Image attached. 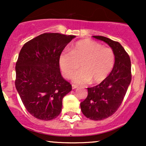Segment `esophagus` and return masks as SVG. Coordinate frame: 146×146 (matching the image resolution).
<instances>
[{"label":"esophagus","instance_id":"34e87169","mask_svg":"<svg viewBox=\"0 0 146 146\" xmlns=\"http://www.w3.org/2000/svg\"><path fill=\"white\" fill-rule=\"evenodd\" d=\"M78 88V86H76V85H74V84H72V88L73 89H75V88Z\"/></svg>","mask_w":146,"mask_h":146}]
</instances>
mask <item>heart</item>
Here are the masks:
<instances>
[{
  "mask_svg": "<svg viewBox=\"0 0 146 146\" xmlns=\"http://www.w3.org/2000/svg\"><path fill=\"white\" fill-rule=\"evenodd\" d=\"M115 64V54L112 49L103 47L90 40L78 41L72 46L71 53H62L59 57L60 69L64 76L70 78L78 84H84L91 81L100 83L107 78Z\"/></svg>",
  "mask_w": 146,
  "mask_h": 146,
  "instance_id": "1",
  "label": "heart"
}]
</instances>
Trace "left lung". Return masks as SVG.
I'll return each instance as SVG.
<instances>
[{"label": "left lung", "instance_id": "left-lung-1", "mask_svg": "<svg viewBox=\"0 0 146 146\" xmlns=\"http://www.w3.org/2000/svg\"><path fill=\"white\" fill-rule=\"evenodd\" d=\"M93 37L108 44L115 54V64L109 75L100 84L87 88L88 96L80 104L87 118L100 121L113 115L121 104L131 82V62L119 42L106 37Z\"/></svg>", "mask_w": 146, "mask_h": 146}]
</instances>
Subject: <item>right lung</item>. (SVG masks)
<instances>
[{"label": "right lung", "mask_w": 146, "mask_h": 146, "mask_svg": "<svg viewBox=\"0 0 146 146\" xmlns=\"http://www.w3.org/2000/svg\"><path fill=\"white\" fill-rule=\"evenodd\" d=\"M75 36L45 33L23 45L16 64V85L27 110L40 120L56 118L72 86L60 73L59 57Z\"/></svg>", "instance_id": "obj_1"}]
</instances>
